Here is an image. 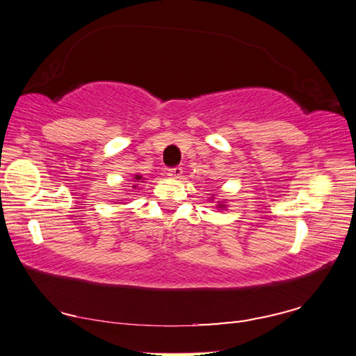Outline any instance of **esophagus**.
Wrapping results in <instances>:
<instances>
[{
    "label": "esophagus",
    "instance_id": "1",
    "mask_svg": "<svg viewBox=\"0 0 356 356\" xmlns=\"http://www.w3.org/2000/svg\"><path fill=\"white\" fill-rule=\"evenodd\" d=\"M166 174H168V177H171V179H180L184 174V170H182V166H174V168H170Z\"/></svg>",
    "mask_w": 356,
    "mask_h": 356
}]
</instances>
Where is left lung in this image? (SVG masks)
Returning <instances> with one entry per match:
<instances>
[{
  "label": "left lung",
  "instance_id": "1",
  "mask_svg": "<svg viewBox=\"0 0 356 356\" xmlns=\"http://www.w3.org/2000/svg\"><path fill=\"white\" fill-rule=\"evenodd\" d=\"M223 207H225V205H223V203L220 202V205H218V208H223Z\"/></svg>",
  "mask_w": 356,
  "mask_h": 356
}]
</instances>
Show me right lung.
<instances>
[{
    "mask_svg": "<svg viewBox=\"0 0 356 356\" xmlns=\"http://www.w3.org/2000/svg\"><path fill=\"white\" fill-rule=\"evenodd\" d=\"M134 179H136V180H139V179H140V176H136Z\"/></svg>",
    "mask_w": 356,
    "mask_h": 356,
    "instance_id": "add662e5",
    "label": "right lung"
}]
</instances>
